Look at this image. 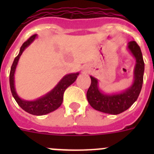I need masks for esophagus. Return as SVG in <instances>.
<instances>
[{"label":"esophagus","instance_id":"34e87169","mask_svg":"<svg viewBox=\"0 0 154 154\" xmlns=\"http://www.w3.org/2000/svg\"><path fill=\"white\" fill-rule=\"evenodd\" d=\"M82 71H84V72H87L89 71V69H88V67L85 66V67L82 68Z\"/></svg>","mask_w":154,"mask_h":154}]
</instances>
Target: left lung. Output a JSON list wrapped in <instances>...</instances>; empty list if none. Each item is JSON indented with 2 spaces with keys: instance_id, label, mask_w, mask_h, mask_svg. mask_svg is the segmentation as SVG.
<instances>
[{
  "instance_id": "left-lung-1",
  "label": "left lung",
  "mask_w": 154,
  "mask_h": 154,
  "mask_svg": "<svg viewBox=\"0 0 154 154\" xmlns=\"http://www.w3.org/2000/svg\"><path fill=\"white\" fill-rule=\"evenodd\" d=\"M135 58L133 80L131 85L119 92H104L99 88V81L90 75L91 85L87 91L86 97L91 106L99 112L117 115L124 112L137 101L143 82L144 62L140 48L135 41L128 42L126 47Z\"/></svg>"
}]
</instances>
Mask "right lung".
<instances>
[{
  "mask_svg": "<svg viewBox=\"0 0 154 154\" xmlns=\"http://www.w3.org/2000/svg\"><path fill=\"white\" fill-rule=\"evenodd\" d=\"M38 38V35H34L29 38L28 41L24 42L20 48V51L17 56L14 58L13 64L11 68L10 72V87L12 96L14 98L19 106L25 112L35 116H42L49 113L59 108L63 101V95L65 89L69 85H71L76 80L79 72L70 73L64 75L62 79L58 82L51 91L46 94L40 96L39 98L34 100H26L21 99L17 95L15 89V81H14V74H15L16 68L20 59V57L22 55L24 51L27 48Z\"/></svg>",
  "mask_w": 154,
  "mask_h": 154,
  "instance_id": "obj_1",
  "label": "right lung"
}]
</instances>
